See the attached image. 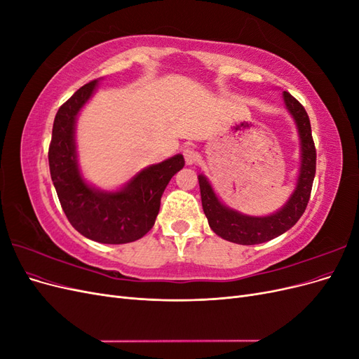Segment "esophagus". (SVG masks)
Segmentation results:
<instances>
[{"mask_svg": "<svg viewBox=\"0 0 359 359\" xmlns=\"http://www.w3.org/2000/svg\"><path fill=\"white\" fill-rule=\"evenodd\" d=\"M182 156H184V158H186L187 165H193V163H196V160H198V153L191 147L184 148L182 149Z\"/></svg>", "mask_w": 359, "mask_h": 359, "instance_id": "1", "label": "esophagus"}]
</instances>
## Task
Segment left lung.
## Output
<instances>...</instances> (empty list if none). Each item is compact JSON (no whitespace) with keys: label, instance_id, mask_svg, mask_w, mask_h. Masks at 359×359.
I'll return each instance as SVG.
<instances>
[{"label":"left lung","instance_id":"left-lung-1","mask_svg":"<svg viewBox=\"0 0 359 359\" xmlns=\"http://www.w3.org/2000/svg\"><path fill=\"white\" fill-rule=\"evenodd\" d=\"M289 112L295 119L301 137V169L293 191L287 203L273 215L252 217L224 206L215 196L208 180L199 175V187L203 212L208 219L211 229L231 243L253 245L274 240L295 224L307 208L311 194L314 173H316V147L311 136V126L304 106L287 91L283 93Z\"/></svg>","mask_w":359,"mask_h":359}]
</instances>
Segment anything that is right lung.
Here are the masks:
<instances>
[{
  "label": "right lung",
  "mask_w": 359,
  "mask_h": 359,
  "mask_svg": "<svg viewBox=\"0 0 359 359\" xmlns=\"http://www.w3.org/2000/svg\"><path fill=\"white\" fill-rule=\"evenodd\" d=\"M95 85L97 81H91L81 86L55 115L48 153L50 178L62 211L76 231L102 244H126L142 238L154 226L161 194L184 168V157L178 154L147 168L115 193L90 187L76 161L74 123Z\"/></svg>",
  "instance_id": "obj_1"
}]
</instances>
